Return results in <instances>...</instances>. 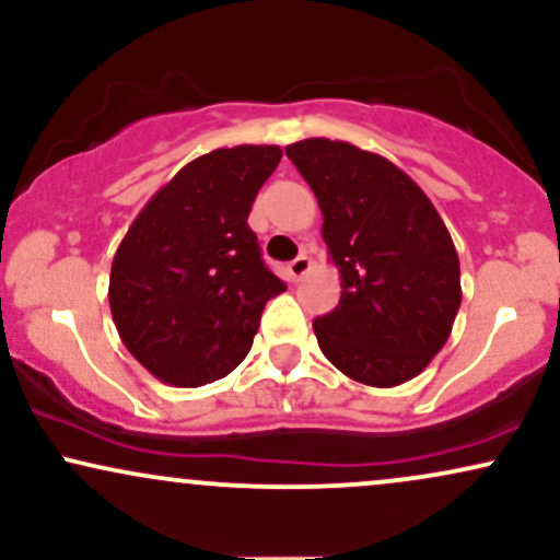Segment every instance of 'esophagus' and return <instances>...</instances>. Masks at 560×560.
<instances>
[{"mask_svg":"<svg viewBox=\"0 0 560 560\" xmlns=\"http://www.w3.org/2000/svg\"><path fill=\"white\" fill-rule=\"evenodd\" d=\"M311 268H313V260L307 258V255H300V258H294L292 262H289V273H292L294 281H300L302 276L311 271Z\"/></svg>","mask_w":560,"mask_h":560,"instance_id":"1","label":"esophagus"}]
</instances>
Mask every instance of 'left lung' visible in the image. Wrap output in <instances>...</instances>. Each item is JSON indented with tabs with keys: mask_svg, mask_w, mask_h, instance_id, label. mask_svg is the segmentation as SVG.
<instances>
[{
	"mask_svg": "<svg viewBox=\"0 0 560 560\" xmlns=\"http://www.w3.org/2000/svg\"><path fill=\"white\" fill-rule=\"evenodd\" d=\"M287 158L324 215L342 294L313 320L320 352L345 376L397 387L447 342L460 307V262L432 199L387 158L350 141L302 139Z\"/></svg>",
	"mask_w": 560,
	"mask_h": 560,
	"instance_id": "obj_1",
	"label": "left lung"
}]
</instances>
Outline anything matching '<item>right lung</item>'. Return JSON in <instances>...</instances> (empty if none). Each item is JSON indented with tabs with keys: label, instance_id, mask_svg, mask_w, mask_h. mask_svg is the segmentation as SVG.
I'll use <instances>...</instances> for the list:
<instances>
[{
	"label": "right lung",
	"instance_id": "obj_1",
	"mask_svg": "<svg viewBox=\"0 0 560 560\" xmlns=\"http://www.w3.org/2000/svg\"><path fill=\"white\" fill-rule=\"evenodd\" d=\"M281 160L276 144L221 147L186 163L152 195L113 258L110 311L137 361L171 387L229 376L284 292L247 226Z\"/></svg>",
	"mask_w": 560,
	"mask_h": 560
}]
</instances>
